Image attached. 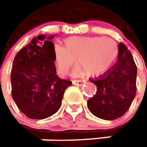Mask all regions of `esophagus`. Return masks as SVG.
Listing matches in <instances>:
<instances>
[{
	"mask_svg": "<svg viewBox=\"0 0 147 147\" xmlns=\"http://www.w3.org/2000/svg\"><path fill=\"white\" fill-rule=\"evenodd\" d=\"M72 84L74 85H77V86H82L83 84H85V80H75L72 81Z\"/></svg>",
	"mask_w": 147,
	"mask_h": 147,
	"instance_id": "esophagus-1",
	"label": "esophagus"
}]
</instances>
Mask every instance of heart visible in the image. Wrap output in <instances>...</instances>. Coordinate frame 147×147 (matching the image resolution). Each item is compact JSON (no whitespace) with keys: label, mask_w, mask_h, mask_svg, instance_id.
<instances>
[{"label":"heart","mask_w":147,"mask_h":147,"mask_svg":"<svg viewBox=\"0 0 147 147\" xmlns=\"http://www.w3.org/2000/svg\"><path fill=\"white\" fill-rule=\"evenodd\" d=\"M117 56V49L110 39L73 36L64 40L63 48L55 49L54 58L58 71L66 74L76 60L73 76L88 74L95 76L107 71Z\"/></svg>","instance_id":"obj_1"}]
</instances>
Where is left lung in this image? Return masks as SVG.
Here are the masks:
<instances>
[{
  "label": "left lung",
  "instance_id": "obj_1",
  "mask_svg": "<svg viewBox=\"0 0 147 147\" xmlns=\"http://www.w3.org/2000/svg\"><path fill=\"white\" fill-rule=\"evenodd\" d=\"M118 61L98 78L89 80L97 93L87 102L90 112L100 119L113 120L129 110L136 96L137 66L132 53L124 44L118 45Z\"/></svg>",
  "mask_w": 147,
  "mask_h": 147
}]
</instances>
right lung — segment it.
<instances>
[{
  "label": "right lung",
  "instance_id": "1",
  "mask_svg": "<svg viewBox=\"0 0 147 147\" xmlns=\"http://www.w3.org/2000/svg\"><path fill=\"white\" fill-rule=\"evenodd\" d=\"M53 35H39L15 55L11 70L12 98L28 118L42 119L53 115L71 84L56 73Z\"/></svg>",
  "mask_w": 147,
  "mask_h": 147
}]
</instances>
